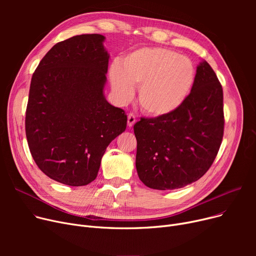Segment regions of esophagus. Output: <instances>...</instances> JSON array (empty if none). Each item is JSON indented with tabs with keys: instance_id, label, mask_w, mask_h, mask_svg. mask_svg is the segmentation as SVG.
Masks as SVG:
<instances>
[{
	"instance_id": "obj_1",
	"label": "esophagus",
	"mask_w": 256,
	"mask_h": 256,
	"mask_svg": "<svg viewBox=\"0 0 256 256\" xmlns=\"http://www.w3.org/2000/svg\"><path fill=\"white\" fill-rule=\"evenodd\" d=\"M136 121H137V119H136L135 115H134V114H128V126L130 128H132L134 124H135Z\"/></svg>"
}]
</instances>
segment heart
Wrapping results in <instances>:
<instances>
[{"label":"heart","instance_id":"b5f03b06","mask_svg":"<svg viewBox=\"0 0 256 256\" xmlns=\"http://www.w3.org/2000/svg\"><path fill=\"white\" fill-rule=\"evenodd\" d=\"M110 82L116 98L126 102L139 86L142 110L152 117L176 113L189 98L195 83L192 61L165 48L134 50L110 70Z\"/></svg>","mask_w":256,"mask_h":256}]
</instances>
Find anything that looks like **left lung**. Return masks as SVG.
I'll return each mask as SVG.
<instances>
[{"mask_svg": "<svg viewBox=\"0 0 256 256\" xmlns=\"http://www.w3.org/2000/svg\"><path fill=\"white\" fill-rule=\"evenodd\" d=\"M223 132L222 86L202 61L180 109L165 117L141 118L134 126L139 178L156 190L180 189L198 180L216 158Z\"/></svg>", "mask_w": 256, "mask_h": 256, "instance_id": "left-lung-1", "label": "left lung"}]
</instances>
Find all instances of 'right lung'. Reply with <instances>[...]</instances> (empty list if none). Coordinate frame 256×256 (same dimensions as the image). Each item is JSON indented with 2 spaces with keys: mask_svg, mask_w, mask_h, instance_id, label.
<instances>
[{
  "mask_svg": "<svg viewBox=\"0 0 256 256\" xmlns=\"http://www.w3.org/2000/svg\"><path fill=\"white\" fill-rule=\"evenodd\" d=\"M100 34L54 46L33 74L26 136L38 168L58 182L80 186L96 178L109 145L126 128V114L104 94L109 54Z\"/></svg>",
  "mask_w": 256,
  "mask_h": 256,
  "instance_id": "add662e5",
  "label": "right lung"
}]
</instances>
